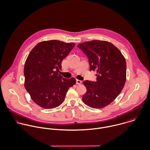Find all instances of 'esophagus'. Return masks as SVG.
Here are the masks:
<instances>
[{
    "mask_svg": "<svg viewBox=\"0 0 150 150\" xmlns=\"http://www.w3.org/2000/svg\"><path fill=\"white\" fill-rule=\"evenodd\" d=\"M82 83V81L79 80H76V84H81Z\"/></svg>",
    "mask_w": 150,
    "mask_h": 150,
    "instance_id": "1",
    "label": "esophagus"
}]
</instances>
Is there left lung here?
I'll list each match as a JSON object with an SVG mask.
<instances>
[{
  "mask_svg": "<svg viewBox=\"0 0 150 150\" xmlns=\"http://www.w3.org/2000/svg\"><path fill=\"white\" fill-rule=\"evenodd\" d=\"M77 47L87 56L90 70L97 71L96 81L83 82L86 92L84 103L93 108L106 107L120 95L125 81L127 64L121 51L106 41L92 40Z\"/></svg>",
  "mask_w": 150,
  "mask_h": 150,
  "instance_id": "8db88e82",
  "label": "left lung"
}]
</instances>
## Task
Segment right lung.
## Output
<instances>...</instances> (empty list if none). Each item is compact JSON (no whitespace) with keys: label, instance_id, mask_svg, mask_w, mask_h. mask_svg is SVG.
I'll return each mask as SVG.
<instances>
[{"label":"right lung","instance_id":"obj_1","mask_svg":"<svg viewBox=\"0 0 150 150\" xmlns=\"http://www.w3.org/2000/svg\"><path fill=\"white\" fill-rule=\"evenodd\" d=\"M74 43L53 40L38 43L29 53L24 66V86L32 100L45 109L54 108L64 100L74 78L58 74L61 63L74 47Z\"/></svg>","mask_w":150,"mask_h":150}]
</instances>
